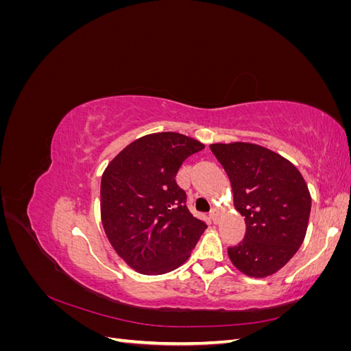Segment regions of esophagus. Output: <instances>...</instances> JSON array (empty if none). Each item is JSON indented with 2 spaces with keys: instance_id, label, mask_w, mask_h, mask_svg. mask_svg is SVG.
Returning a JSON list of instances; mask_svg holds the SVG:
<instances>
[{
  "instance_id": "34e87169",
  "label": "esophagus",
  "mask_w": 351,
  "mask_h": 351,
  "mask_svg": "<svg viewBox=\"0 0 351 351\" xmlns=\"http://www.w3.org/2000/svg\"><path fill=\"white\" fill-rule=\"evenodd\" d=\"M209 217H210L212 221H214V224H217V222H218V210L217 209H212L209 212Z\"/></svg>"
}]
</instances>
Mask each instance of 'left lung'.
Returning <instances> with one entry per match:
<instances>
[{"instance_id": "left-lung-1", "label": "left lung", "mask_w": 351, "mask_h": 351, "mask_svg": "<svg viewBox=\"0 0 351 351\" xmlns=\"http://www.w3.org/2000/svg\"><path fill=\"white\" fill-rule=\"evenodd\" d=\"M210 151L224 167L234 206L244 217L246 232L228 247L234 267L254 278L281 269L306 236L311 193L290 161L253 143H214Z\"/></svg>"}]
</instances>
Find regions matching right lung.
I'll use <instances>...</instances> for the list:
<instances>
[{"label": "right lung", "mask_w": 351, "mask_h": 351, "mask_svg": "<svg viewBox=\"0 0 351 351\" xmlns=\"http://www.w3.org/2000/svg\"><path fill=\"white\" fill-rule=\"evenodd\" d=\"M174 132L141 137L117 155L101 178V219L111 246L145 275L178 268L190 256L205 221L190 214L176 174L204 149Z\"/></svg>", "instance_id": "right-lung-1"}]
</instances>
